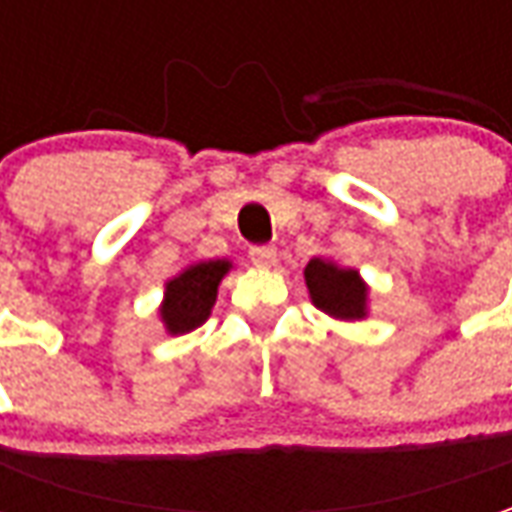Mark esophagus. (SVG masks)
Returning a JSON list of instances; mask_svg holds the SVG:
<instances>
[{
    "label": "esophagus",
    "mask_w": 512,
    "mask_h": 512,
    "mask_svg": "<svg viewBox=\"0 0 512 512\" xmlns=\"http://www.w3.org/2000/svg\"><path fill=\"white\" fill-rule=\"evenodd\" d=\"M249 260H252V263L260 268L274 266V263H277V249H274L271 244L252 246V249H249Z\"/></svg>",
    "instance_id": "obj_1"
}]
</instances>
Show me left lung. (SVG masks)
I'll use <instances>...</instances> for the list:
<instances>
[{
    "instance_id": "obj_1",
    "label": "left lung",
    "mask_w": 512,
    "mask_h": 512,
    "mask_svg": "<svg viewBox=\"0 0 512 512\" xmlns=\"http://www.w3.org/2000/svg\"><path fill=\"white\" fill-rule=\"evenodd\" d=\"M304 279L310 288L312 304L332 318L340 321H359L365 318L367 288L351 268H337L334 263H326L315 257L304 268Z\"/></svg>"
}]
</instances>
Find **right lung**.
Returning a JSON list of instances; mask_svg holds the SVG:
<instances>
[{
	"mask_svg": "<svg viewBox=\"0 0 512 512\" xmlns=\"http://www.w3.org/2000/svg\"><path fill=\"white\" fill-rule=\"evenodd\" d=\"M227 260H208L186 268L180 277L167 282V301L161 307V318L167 323V332L186 334L197 329L211 315L216 288L227 274Z\"/></svg>",
	"mask_w": 512,
	"mask_h": 512,
	"instance_id": "obj_1",
	"label": "right lung"
}]
</instances>
